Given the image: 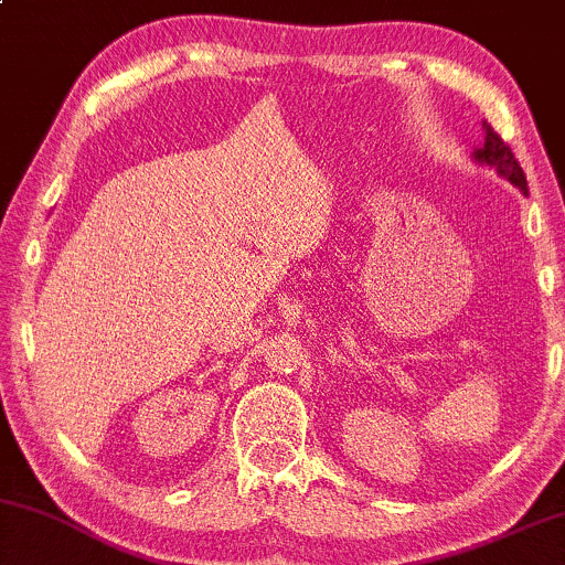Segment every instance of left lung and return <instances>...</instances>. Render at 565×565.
I'll return each mask as SVG.
<instances>
[{
	"label": "left lung",
	"mask_w": 565,
	"mask_h": 565,
	"mask_svg": "<svg viewBox=\"0 0 565 565\" xmlns=\"http://www.w3.org/2000/svg\"><path fill=\"white\" fill-rule=\"evenodd\" d=\"M482 130H484V143L479 146V149H475L471 159L484 167H492L500 178H505L508 183H513L521 193H524V196H529L526 175H524V170H521V164L516 162V157H513V151L508 149V143L503 141V138L492 130V125L482 122Z\"/></svg>",
	"instance_id": "8db88e82"
}]
</instances>
